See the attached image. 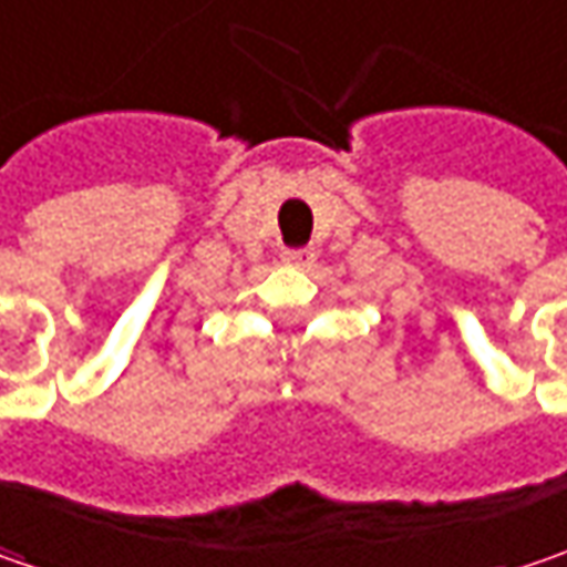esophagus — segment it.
Segmentation results:
<instances>
[{
    "label": "esophagus",
    "instance_id": "34e87169",
    "mask_svg": "<svg viewBox=\"0 0 567 567\" xmlns=\"http://www.w3.org/2000/svg\"><path fill=\"white\" fill-rule=\"evenodd\" d=\"M282 259L288 266H308L315 259V250L311 247H295V250H285Z\"/></svg>",
    "mask_w": 567,
    "mask_h": 567
}]
</instances>
